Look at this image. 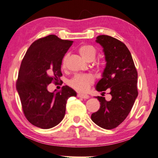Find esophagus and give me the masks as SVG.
<instances>
[{"label": "esophagus", "mask_w": 158, "mask_h": 158, "mask_svg": "<svg viewBox=\"0 0 158 158\" xmlns=\"http://www.w3.org/2000/svg\"><path fill=\"white\" fill-rule=\"evenodd\" d=\"M77 96L78 98H84V99H88L89 96L87 94H78Z\"/></svg>", "instance_id": "obj_1"}]
</instances>
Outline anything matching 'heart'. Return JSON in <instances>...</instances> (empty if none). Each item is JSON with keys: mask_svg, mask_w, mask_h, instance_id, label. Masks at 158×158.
Here are the masks:
<instances>
[{"mask_svg": "<svg viewBox=\"0 0 158 158\" xmlns=\"http://www.w3.org/2000/svg\"><path fill=\"white\" fill-rule=\"evenodd\" d=\"M78 52L82 58L87 62H91L96 56V50L95 47L89 44H84L78 48ZM66 64V56L62 58L61 67L65 68ZM94 82V77L90 74H76L69 81V85L75 90L84 92L88 89L90 85Z\"/></svg>", "mask_w": 158, "mask_h": 158, "instance_id": "obj_1", "label": "heart"}]
</instances>
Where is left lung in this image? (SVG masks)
<instances>
[{
    "instance_id": "obj_1",
    "label": "left lung",
    "mask_w": 158,
    "mask_h": 158,
    "mask_svg": "<svg viewBox=\"0 0 158 158\" xmlns=\"http://www.w3.org/2000/svg\"><path fill=\"white\" fill-rule=\"evenodd\" d=\"M96 41L102 47L106 62L96 89L98 91L110 89L112 98L107 101L105 97H96L100 106L91 118L103 129H112L125 120L138 97V72L131 54L123 42L106 35H98Z\"/></svg>"
}]
</instances>
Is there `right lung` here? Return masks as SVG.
Returning <instances> with one entry per match:
<instances>
[{
	"instance_id": "1",
	"label": "right lung",
	"mask_w": 158,
	"mask_h": 158,
	"mask_svg": "<svg viewBox=\"0 0 158 158\" xmlns=\"http://www.w3.org/2000/svg\"><path fill=\"white\" fill-rule=\"evenodd\" d=\"M72 44L49 35L34 41L24 56L16 89L24 114L33 125L43 129L56 126L64 117L68 98L76 96L67 85L56 93L47 90L50 83H56L62 76V58Z\"/></svg>"
}]
</instances>
